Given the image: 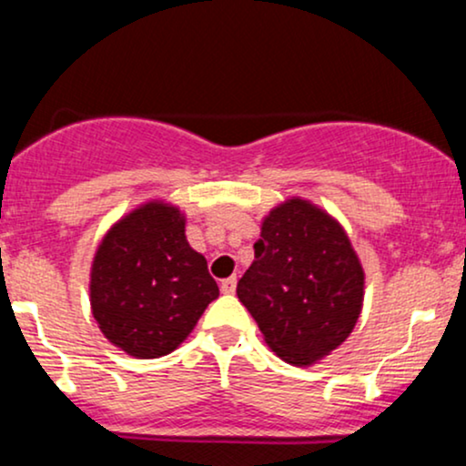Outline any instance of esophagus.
I'll return each mask as SVG.
<instances>
[{"label":"esophagus","instance_id":"1","mask_svg":"<svg viewBox=\"0 0 466 466\" xmlns=\"http://www.w3.org/2000/svg\"><path fill=\"white\" fill-rule=\"evenodd\" d=\"M221 291L223 293L237 291V276H229V278H226V280H221Z\"/></svg>","mask_w":466,"mask_h":466}]
</instances>
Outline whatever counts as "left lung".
Listing matches in <instances>:
<instances>
[{
  "label": "left lung",
  "instance_id": "obj_1",
  "mask_svg": "<svg viewBox=\"0 0 466 466\" xmlns=\"http://www.w3.org/2000/svg\"><path fill=\"white\" fill-rule=\"evenodd\" d=\"M237 296L280 360L311 366L355 329L363 267L344 228L293 197L265 217Z\"/></svg>",
  "mask_w": 466,
  "mask_h": 466
}]
</instances>
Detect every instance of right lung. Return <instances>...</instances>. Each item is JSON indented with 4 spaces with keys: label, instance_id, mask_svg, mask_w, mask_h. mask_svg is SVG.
Returning <instances> with one entry per match:
<instances>
[{
    "label": "right lung",
    "instance_id": "right-lung-1",
    "mask_svg": "<svg viewBox=\"0 0 466 466\" xmlns=\"http://www.w3.org/2000/svg\"><path fill=\"white\" fill-rule=\"evenodd\" d=\"M218 298L206 258L186 240L177 206L148 201L111 226L89 278L94 319L137 360L173 352Z\"/></svg>",
    "mask_w": 466,
    "mask_h": 466
}]
</instances>
